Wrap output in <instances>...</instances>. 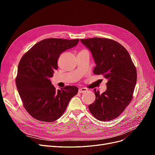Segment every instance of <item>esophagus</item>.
I'll list each match as a JSON object with an SVG mask.
<instances>
[{
	"mask_svg": "<svg viewBox=\"0 0 155 155\" xmlns=\"http://www.w3.org/2000/svg\"><path fill=\"white\" fill-rule=\"evenodd\" d=\"M86 91H87V88H86L82 87V88H80L79 89V93H83V92H85Z\"/></svg>",
	"mask_w": 155,
	"mask_h": 155,
	"instance_id": "esophagus-1",
	"label": "esophagus"
}]
</instances>
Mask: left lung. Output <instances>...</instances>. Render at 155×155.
Returning <instances> with one entry per match:
<instances>
[{
	"label": "left lung",
	"mask_w": 155,
	"mask_h": 155,
	"mask_svg": "<svg viewBox=\"0 0 155 155\" xmlns=\"http://www.w3.org/2000/svg\"><path fill=\"white\" fill-rule=\"evenodd\" d=\"M80 41L94 59L96 66L93 73L108 79L104 92L100 94L94 89L96 100L89 105V110L98 120H113L132 100L137 79L134 64L127 50L114 40L94 37Z\"/></svg>",
	"instance_id": "left-lung-1"
}]
</instances>
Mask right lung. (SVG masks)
I'll use <instances>...</instances> for the list:
<instances>
[{"instance_id": "1", "label": "right lung", "mask_w": 155, "mask_h": 155, "mask_svg": "<svg viewBox=\"0 0 155 155\" xmlns=\"http://www.w3.org/2000/svg\"><path fill=\"white\" fill-rule=\"evenodd\" d=\"M79 39H46L39 41L22 56L15 79L23 106L36 120L52 122L66 110L78 88L66 86L56 90L50 79L58 68V60L65 50L76 46Z\"/></svg>"}]
</instances>
